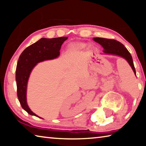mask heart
Returning <instances> with one entry per match:
<instances>
[{"label":"heart","instance_id":"obj_1","mask_svg":"<svg viewBox=\"0 0 146 146\" xmlns=\"http://www.w3.org/2000/svg\"><path fill=\"white\" fill-rule=\"evenodd\" d=\"M86 45L83 43H76L73 44L70 46V48L72 49H81L86 48Z\"/></svg>","mask_w":146,"mask_h":146}]
</instances>
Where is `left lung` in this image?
<instances>
[{
    "instance_id": "8db88e82",
    "label": "left lung",
    "mask_w": 146,
    "mask_h": 146,
    "mask_svg": "<svg viewBox=\"0 0 146 146\" xmlns=\"http://www.w3.org/2000/svg\"><path fill=\"white\" fill-rule=\"evenodd\" d=\"M93 40L100 44L103 47V52L105 54L118 55L125 59L131 67L135 75H136V71L134 64H133L132 56L126 48H125V46L122 43L114 40V39L99 37L93 38Z\"/></svg>"
}]
</instances>
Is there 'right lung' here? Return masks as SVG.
Returning a JSON list of instances; mask_svg holds the SVG:
<instances>
[{
	"mask_svg": "<svg viewBox=\"0 0 146 146\" xmlns=\"http://www.w3.org/2000/svg\"><path fill=\"white\" fill-rule=\"evenodd\" d=\"M67 39V36L42 38L24 49L19 56L16 68L17 96L22 108L29 115L39 117L31 111L26 100L27 85L31 71L38 62L57 58L62 44Z\"/></svg>",
	"mask_w": 146,
	"mask_h": 146,
	"instance_id": "add662e5",
	"label": "right lung"
}]
</instances>
